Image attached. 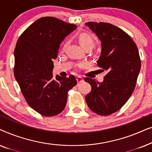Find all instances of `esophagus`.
I'll use <instances>...</instances> for the list:
<instances>
[{"mask_svg":"<svg viewBox=\"0 0 152 152\" xmlns=\"http://www.w3.org/2000/svg\"><path fill=\"white\" fill-rule=\"evenodd\" d=\"M76 80H77V83H80V82H82L83 80V78L81 76H77L76 77Z\"/></svg>","mask_w":152,"mask_h":152,"instance_id":"34e87169","label":"esophagus"}]
</instances>
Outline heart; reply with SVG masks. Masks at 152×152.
<instances>
[{"label": "heart", "mask_w": 152, "mask_h": 152, "mask_svg": "<svg viewBox=\"0 0 152 152\" xmlns=\"http://www.w3.org/2000/svg\"><path fill=\"white\" fill-rule=\"evenodd\" d=\"M78 41L80 44L82 45L83 48H86L88 47L93 48L95 45L94 39L91 35L86 33H82L78 36Z\"/></svg>", "instance_id": "heart-1"}]
</instances>
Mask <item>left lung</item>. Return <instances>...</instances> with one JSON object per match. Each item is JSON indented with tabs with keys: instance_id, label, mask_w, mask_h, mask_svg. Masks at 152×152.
Instances as JSON below:
<instances>
[{
	"instance_id": "1",
	"label": "left lung",
	"mask_w": 152,
	"mask_h": 152,
	"mask_svg": "<svg viewBox=\"0 0 152 152\" xmlns=\"http://www.w3.org/2000/svg\"><path fill=\"white\" fill-rule=\"evenodd\" d=\"M101 41L97 66L107 70L102 82L84 78L91 91L85 99L94 113L108 115L121 109L134 92L140 70L138 48L125 32L107 23H85Z\"/></svg>"
}]
</instances>
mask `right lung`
<instances>
[{
  "label": "right lung",
  "mask_w": 152,
  "mask_h": 152,
  "mask_svg": "<svg viewBox=\"0 0 152 152\" xmlns=\"http://www.w3.org/2000/svg\"><path fill=\"white\" fill-rule=\"evenodd\" d=\"M77 26L46 16L30 25L18 38L14 50V73L30 107L42 115L61 113L68 91L77 84L75 76L54 79L53 59L60 44Z\"/></svg>",
  "instance_id": "right-lung-1"
}]
</instances>
